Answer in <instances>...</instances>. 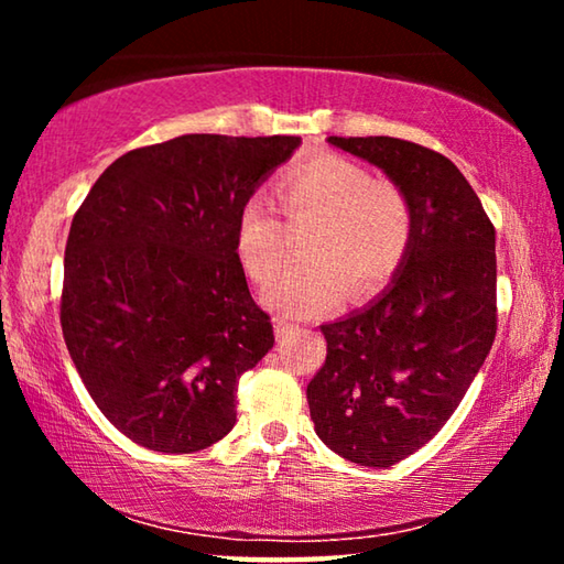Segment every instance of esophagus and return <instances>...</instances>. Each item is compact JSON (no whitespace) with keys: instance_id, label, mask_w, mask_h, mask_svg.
Instances as JSON below:
<instances>
[{"instance_id":"esophagus-1","label":"esophagus","mask_w":564,"mask_h":564,"mask_svg":"<svg viewBox=\"0 0 564 564\" xmlns=\"http://www.w3.org/2000/svg\"><path fill=\"white\" fill-rule=\"evenodd\" d=\"M295 333H301L299 326H291V323H285V321H275V338L279 340L291 338V336H295Z\"/></svg>"}]
</instances>
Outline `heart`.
Instances as JSON below:
<instances>
[{
  "label": "heart",
  "instance_id": "b5f03b06",
  "mask_svg": "<svg viewBox=\"0 0 564 564\" xmlns=\"http://www.w3.org/2000/svg\"><path fill=\"white\" fill-rule=\"evenodd\" d=\"M291 214H316L305 243L308 261L291 265L263 291L285 318H311L343 301L376 293L393 279L413 241V208L398 186L373 181L356 161L323 154L295 164L281 178ZM236 253L253 281L265 283L285 261V231L269 198L256 194L238 212Z\"/></svg>",
  "mask_w": 564,
  "mask_h": 564
}]
</instances>
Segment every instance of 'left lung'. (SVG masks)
Instances as JSON below:
<instances>
[{"instance_id":"1","label":"left lung","mask_w":564,"mask_h":564,"mask_svg":"<svg viewBox=\"0 0 564 564\" xmlns=\"http://www.w3.org/2000/svg\"><path fill=\"white\" fill-rule=\"evenodd\" d=\"M326 141L378 166L413 208L405 261L366 308L321 326L328 356L305 390L333 453L390 467L441 431L492 348L495 228L437 151L393 137Z\"/></svg>"}]
</instances>
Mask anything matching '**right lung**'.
Returning a JSON list of instances; mask_svg holds the SVG:
<instances>
[{"mask_svg":"<svg viewBox=\"0 0 564 564\" xmlns=\"http://www.w3.org/2000/svg\"><path fill=\"white\" fill-rule=\"evenodd\" d=\"M301 137L186 133L119 156L76 212L62 330L129 441L196 453L236 425V386L273 348L236 253L241 206Z\"/></svg>","mask_w":564,"mask_h":564,"instance_id":"right-lung-1","label":"right lung"}]
</instances>
